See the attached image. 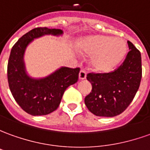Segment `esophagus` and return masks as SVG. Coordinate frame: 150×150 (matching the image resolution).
<instances>
[{"label": "esophagus", "instance_id": "esophagus-1", "mask_svg": "<svg viewBox=\"0 0 150 150\" xmlns=\"http://www.w3.org/2000/svg\"><path fill=\"white\" fill-rule=\"evenodd\" d=\"M86 77V73L84 70H81L80 73H79V79L80 80H84Z\"/></svg>", "mask_w": 150, "mask_h": 150}]
</instances>
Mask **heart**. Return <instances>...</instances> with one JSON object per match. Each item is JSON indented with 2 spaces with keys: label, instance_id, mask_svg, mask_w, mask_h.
I'll return each mask as SVG.
<instances>
[{
  "label": "heart",
  "instance_id": "b5f03b06",
  "mask_svg": "<svg viewBox=\"0 0 150 150\" xmlns=\"http://www.w3.org/2000/svg\"><path fill=\"white\" fill-rule=\"evenodd\" d=\"M80 48L84 53L92 55V67L101 73H109L116 69L124 59L127 50L123 39L104 35L86 38Z\"/></svg>",
  "mask_w": 150,
  "mask_h": 150
}]
</instances>
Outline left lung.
Returning <instances> with one entry per match:
<instances>
[{
  "label": "left lung",
  "mask_w": 150,
  "mask_h": 150,
  "mask_svg": "<svg viewBox=\"0 0 150 150\" xmlns=\"http://www.w3.org/2000/svg\"><path fill=\"white\" fill-rule=\"evenodd\" d=\"M129 50L122 64L111 73H90L86 79L91 92L85 97L90 112L100 117L119 115L132 103L140 87L142 77L141 55L139 50L127 41Z\"/></svg>",
  "instance_id": "1"
}]
</instances>
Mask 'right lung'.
<instances>
[{
  "mask_svg": "<svg viewBox=\"0 0 150 150\" xmlns=\"http://www.w3.org/2000/svg\"><path fill=\"white\" fill-rule=\"evenodd\" d=\"M62 33L61 29L36 28L19 38L11 49L7 65L10 90L18 105L31 115H46L56 110L65 90L78 80L79 68L63 67L41 79L32 78L25 72L23 54L30 42L44 35Z\"/></svg>",
  "mask_w": 150,
  "mask_h": 150,
  "instance_id": "right-lung-1",
  "label": "right lung"
}]
</instances>
